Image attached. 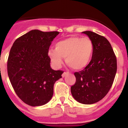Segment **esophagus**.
Masks as SVG:
<instances>
[{"mask_svg": "<svg viewBox=\"0 0 128 128\" xmlns=\"http://www.w3.org/2000/svg\"><path fill=\"white\" fill-rule=\"evenodd\" d=\"M67 74H68V72H64L63 74H62V77H63V78H64V77L66 76Z\"/></svg>", "mask_w": 128, "mask_h": 128, "instance_id": "obj_1", "label": "esophagus"}]
</instances>
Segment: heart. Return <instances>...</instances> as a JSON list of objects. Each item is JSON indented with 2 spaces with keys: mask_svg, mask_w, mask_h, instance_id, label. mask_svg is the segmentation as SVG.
Wrapping results in <instances>:
<instances>
[{
  "mask_svg": "<svg viewBox=\"0 0 128 128\" xmlns=\"http://www.w3.org/2000/svg\"><path fill=\"white\" fill-rule=\"evenodd\" d=\"M94 50V46L90 38L71 36L56 43L55 49L50 48L48 55L56 67L62 66L63 58L72 68L81 70L90 63Z\"/></svg>",
  "mask_w": 128,
  "mask_h": 128,
  "instance_id": "heart-1",
  "label": "heart"
}]
</instances>
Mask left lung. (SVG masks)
<instances>
[{
	"label": "left lung",
	"mask_w": 128,
	"mask_h": 128,
	"mask_svg": "<svg viewBox=\"0 0 128 128\" xmlns=\"http://www.w3.org/2000/svg\"><path fill=\"white\" fill-rule=\"evenodd\" d=\"M82 33L93 42L94 50L88 65L74 73L76 81L70 90L77 101L91 104L101 100L110 90L117 72V58L105 37L89 30Z\"/></svg>",
	"instance_id": "1"
}]
</instances>
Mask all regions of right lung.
<instances>
[{
  "instance_id": "right-lung-1",
  "label": "right lung",
  "mask_w": 128,
  "mask_h": 128,
  "mask_svg": "<svg viewBox=\"0 0 128 128\" xmlns=\"http://www.w3.org/2000/svg\"><path fill=\"white\" fill-rule=\"evenodd\" d=\"M58 31L31 30L16 40L8 60V74L18 98L27 104L38 106L51 99L54 84L62 70L50 67L48 49Z\"/></svg>"
}]
</instances>
